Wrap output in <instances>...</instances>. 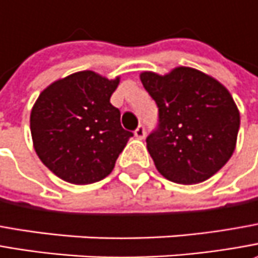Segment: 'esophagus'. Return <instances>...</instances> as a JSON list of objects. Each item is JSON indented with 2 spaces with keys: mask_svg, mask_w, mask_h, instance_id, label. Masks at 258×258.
<instances>
[{
  "mask_svg": "<svg viewBox=\"0 0 258 258\" xmlns=\"http://www.w3.org/2000/svg\"><path fill=\"white\" fill-rule=\"evenodd\" d=\"M134 134H136V137H137L138 140H143V138L146 137V127L140 124L137 128H136V131H134Z\"/></svg>",
  "mask_w": 258,
  "mask_h": 258,
  "instance_id": "1",
  "label": "esophagus"
}]
</instances>
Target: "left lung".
<instances>
[{
  "label": "left lung",
  "instance_id": "1",
  "mask_svg": "<svg viewBox=\"0 0 258 258\" xmlns=\"http://www.w3.org/2000/svg\"><path fill=\"white\" fill-rule=\"evenodd\" d=\"M141 83L158 107L147 150L157 170L178 184L206 181L233 156L240 112L213 77L188 67L167 76L143 73Z\"/></svg>",
  "mask_w": 258,
  "mask_h": 258
}]
</instances>
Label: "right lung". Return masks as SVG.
I'll return each mask as SVG.
<instances>
[{"label": "right lung", "mask_w": 258, "mask_h": 258, "mask_svg": "<svg viewBox=\"0 0 258 258\" xmlns=\"http://www.w3.org/2000/svg\"><path fill=\"white\" fill-rule=\"evenodd\" d=\"M120 78L80 71L40 94L30 127L37 156L71 184H91L111 173L133 133L121 127L120 110L110 102Z\"/></svg>", "instance_id": "add662e5"}]
</instances>
